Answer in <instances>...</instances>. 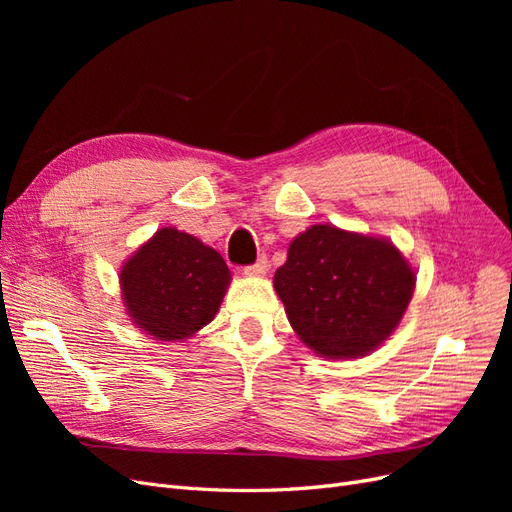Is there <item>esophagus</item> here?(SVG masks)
<instances>
[{
    "label": "esophagus",
    "instance_id": "1",
    "mask_svg": "<svg viewBox=\"0 0 512 512\" xmlns=\"http://www.w3.org/2000/svg\"><path fill=\"white\" fill-rule=\"evenodd\" d=\"M267 271H269V260H267L265 254L258 256V260L254 262V265L245 267V275H265Z\"/></svg>",
    "mask_w": 512,
    "mask_h": 512
}]
</instances>
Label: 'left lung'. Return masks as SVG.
<instances>
[{"label":"left lung","instance_id":"1","mask_svg":"<svg viewBox=\"0 0 512 512\" xmlns=\"http://www.w3.org/2000/svg\"><path fill=\"white\" fill-rule=\"evenodd\" d=\"M414 282L393 243L329 224L301 232L273 277L292 329L327 359L376 350L404 316Z\"/></svg>","mask_w":512,"mask_h":512}]
</instances>
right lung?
Returning <instances> with one entry per match:
<instances>
[{
	"label": "right lung",
	"mask_w": 512,
	"mask_h": 512,
	"mask_svg": "<svg viewBox=\"0 0 512 512\" xmlns=\"http://www.w3.org/2000/svg\"><path fill=\"white\" fill-rule=\"evenodd\" d=\"M121 294L138 329L162 342L213 320L230 282L224 258L188 232L162 228L121 267Z\"/></svg>",
	"instance_id": "right-lung-1"
}]
</instances>
